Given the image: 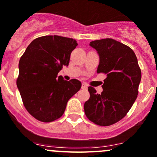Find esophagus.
Here are the masks:
<instances>
[{
	"label": "esophagus",
	"instance_id": "34e87169",
	"mask_svg": "<svg viewBox=\"0 0 157 157\" xmlns=\"http://www.w3.org/2000/svg\"><path fill=\"white\" fill-rule=\"evenodd\" d=\"M81 88L83 90H86L87 89V84H86V83H82V86H81Z\"/></svg>",
	"mask_w": 157,
	"mask_h": 157
}]
</instances>
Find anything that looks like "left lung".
<instances>
[{
	"mask_svg": "<svg viewBox=\"0 0 157 157\" xmlns=\"http://www.w3.org/2000/svg\"><path fill=\"white\" fill-rule=\"evenodd\" d=\"M100 56L97 73L106 74L100 94L88 87L84 103L86 117L99 126H110L122 120L138 95L141 70L133 50L117 40L106 38L90 43Z\"/></svg>",
	"mask_w": 157,
	"mask_h": 157,
	"instance_id": "obj_1",
	"label": "left lung"
}]
</instances>
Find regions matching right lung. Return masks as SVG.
<instances>
[{"label": "right lung", "mask_w": 157, "mask_h": 157, "mask_svg": "<svg viewBox=\"0 0 157 157\" xmlns=\"http://www.w3.org/2000/svg\"><path fill=\"white\" fill-rule=\"evenodd\" d=\"M77 46L73 38L48 35L33 40L21 56L17 86L27 112L44 123L59 119L68 100L80 90L76 79L67 81L57 77L68 66L71 54Z\"/></svg>", "instance_id": "1"}]
</instances>
